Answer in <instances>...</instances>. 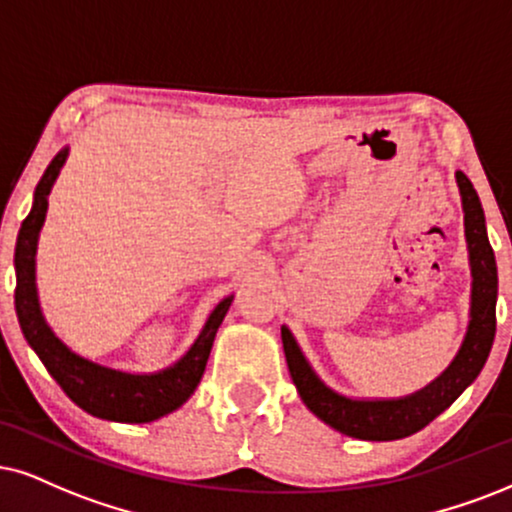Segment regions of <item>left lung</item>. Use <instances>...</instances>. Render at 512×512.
<instances>
[{"label":"left lung","instance_id":"1","mask_svg":"<svg viewBox=\"0 0 512 512\" xmlns=\"http://www.w3.org/2000/svg\"><path fill=\"white\" fill-rule=\"evenodd\" d=\"M456 184L461 191L472 276L470 321L454 361L430 385L399 399L345 397V394L335 392L323 383L314 373V368L309 366V361L304 359L302 349L293 333L288 331V326H281L290 378H293L304 406L342 435L366 439V442H392V439L409 437L449 409L487 364L496 335V257L489 245L480 196L463 172H456Z\"/></svg>","mask_w":512,"mask_h":512}]
</instances>
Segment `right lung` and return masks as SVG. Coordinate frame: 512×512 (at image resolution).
<instances>
[{
	"mask_svg": "<svg viewBox=\"0 0 512 512\" xmlns=\"http://www.w3.org/2000/svg\"><path fill=\"white\" fill-rule=\"evenodd\" d=\"M66 158L68 148H63L44 170L40 184L35 189L30 215L23 219L21 231H18L14 255L18 323H21L25 340L35 349L42 364L47 366L51 378L61 385V390L82 411L103 420H115V423H151V420L177 411L196 392L200 378L205 373V364H208L217 328L222 326L234 295L224 297L212 309L203 331L189 347V352L177 364L167 366L158 373L118 371V368L94 364L92 359H84L73 352L66 342L51 331L47 319H44L35 283L37 238H40V229L44 217H47L51 186H54Z\"/></svg>",
	"mask_w": 512,
	"mask_h": 512,
	"instance_id": "right-lung-1",
	"label": "right lung"
}]
</instances>
